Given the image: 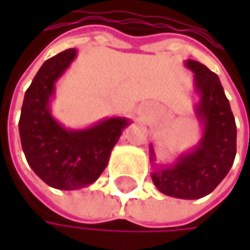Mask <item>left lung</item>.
Listing matches in <instances>:
<instances>
[{
  "label": "left lung",
  "instance_id": "left-lung-1",
  "mask_svg": "<svg viewBox=\"0 0 250 250\" xmlns=\"http://www.w3.org/2000/svg\"><path fill=\"white\" fill-rule=\"evenodd\" d=\"M187 66L195 74L201 92L197 114L204 122V136L194 152L181 156L172 168L156 169L152 179L167 195L195 200L210 194L230 171L236 156V123L219 76L192 59Z\"/></svg>",
  "mask_w": 250,
  "mask_h": 250
}]
</instances>
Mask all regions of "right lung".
Returning <instances> with one entry per match:
<instances>
[{
  "label": "right lung",
  "mask_w": 250,
  "mask_h": 250,
  "mask_svg": "<svg viewBox=\"0 0 250 250\" xmlns=\"http://www.w3.org/2000/svg\"><path fill=\"white\" fill-rule=\"evenodd\" d=\"M76 56L68 49L47 59L25 91L20 116V139L31 169L47 185L58 189H76L92 184L107 167L125 119H110L81 131L58 125L47 104L55 81Z\"/></svg>",
  "instance_id": "1"
}]
</instances>
